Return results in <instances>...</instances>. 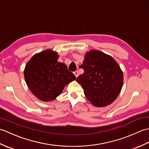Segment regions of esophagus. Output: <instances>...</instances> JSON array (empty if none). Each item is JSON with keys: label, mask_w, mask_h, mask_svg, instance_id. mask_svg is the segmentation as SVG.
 Instances as JSON below:
<instances>
[{"label": "esophagus", "mask_w": 149, "mask_h": 149, "mask_svg": "<svg viewBox=\"0 0 149 149\" xmlns=\"http://www.w3.org/2000/svg\"><path fill=\"white\" fill-rule=\"evenodd\" d=\"M74 74L75 75V77H77L79 76V72H78V71H75V72H74Z\"/></svg>", "instance_id": "34e87169"}]
</instances>
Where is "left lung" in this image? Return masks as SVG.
<instances>
[{"label": "left lung", "mask_w": 149, "mask_h": 149, "mask_svg": "<svg viewBox=\"0 0 149 149\" xmlns=\"http://www.w3.org/2000/svg\"><path fill=\"white\" fill-rule=\"evenodd\" d=\"M79 67L84 73L76 81L81 84L86 99L96 107H105L116 100L123 86V72L111 56L97 50L85 54Z\"/></svg>", "instance_id": "8db88e82"}]
</instances>
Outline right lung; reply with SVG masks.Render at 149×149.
<instances>
[{
    "label": "right lung",
    "mask_w": 149,
    "mask_h": 149,
    "mask_svg": "<svg viewBox=\"0 0 149 149\" xmlns=\"http://www.w3.org/2000/svg\"><path fill=\"white\" fill-rule=\"evenodd\" d=\"M58 52L47 49L35 54L25 67L27 86L34 96L43 102L56 99L66 85L76 79L65 63L58 61Z\"/></svg>",
    "instance_id": "1"
}]
</instances>
